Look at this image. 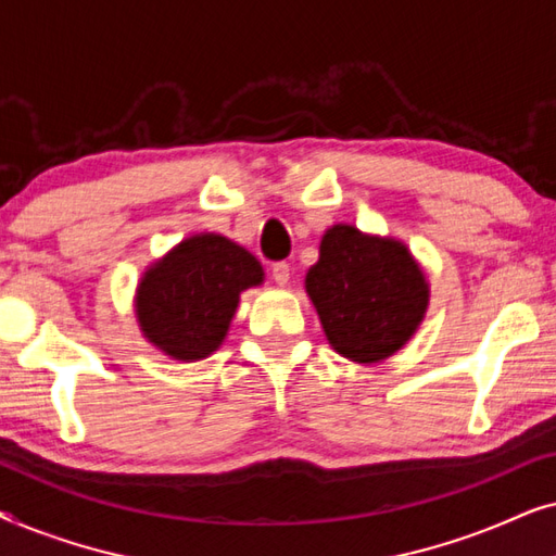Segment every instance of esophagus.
Listing matches in <instances>:
<instances>
[{
    "label": "esophagus",
    "instance_id": "34e87169",
    "mask_svg": "<svg viewBox=\"0 0 556 556\" xmlns=\"http://www.w3.org/2000/svg\"><path fill=\"white\" fill-rule=\"evenodd\" d=\"M270 273H273V280H276L278 286H286L288 280H291V265L288 263H273Z\"/></svg>",
    "mask_w": 556,
    "mask_h": 556
}]
</instances>
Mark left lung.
Masks as SVG:
<instances>
[{
    "mask_svg": "<svg viewBox=\"0 0 556 556\" xmlns=\"http://www.w3.org/2000/svg\"><path fill=\"white\" fill-rule=\"evenodd\" d=\"M306 291L329 344L359 364L387 359L405 346L428 308V283L407 248L349 225L326 230Z\"/></svg>",
    "mask_w": 556,
    "mask_h": 556,
    "instance_id": "obj_1",
    "label": "left lung"
}]
</instances>
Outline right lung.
Segmentation results:
<instances>
[{
    "label": "right lung",
    "mask_w": 556,
    "mask_h": 556,
    "mask_svg": "<svg viewBox=\"0 0 556 556\" xmlns=\"http://www.w3.org/2000/svg\"><path fill=\"white\" fill-rule=\"evenodd\" d=\"M263 268L223 235H197L154 265L139 286L136 314L151 344L177 359H202L223 344L240 291Z\"/></svg>",
    "instance_id": "right-lung-1"
}]
</instances>
